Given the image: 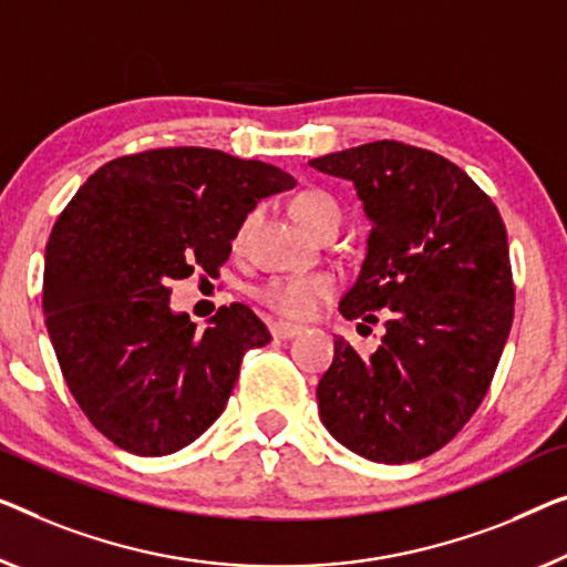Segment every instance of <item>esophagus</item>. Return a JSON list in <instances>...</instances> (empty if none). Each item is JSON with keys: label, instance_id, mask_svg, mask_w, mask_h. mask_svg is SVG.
Instances as JSON below:
<instances>
[{"label": "esophagus", "instance_id": "obj_1", "mask_svg": "<svg viewBox=\"0 0 567 567\" xmlns=\"http://www.w3.org/2000/svg\"><path fill=\"white\" fill-rule=\"evenodd\" d=\"M269 333H272V338H277V341H287V338H295L298 333H302V328L295 323H285V320H277V323L269 326Z\"/></svg>", "mask_w": 567, "mask_h": 567}]
</instances>
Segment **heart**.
<instances>
[{
	"label": "heart",
	"instance_id": "1",
	"mask_svg": "<svg viewBox=\"0 0 567 567\" xmlns=\"http://www.w3.org/2000/svg\"><path fill=\"white\" fill-rule=\"evenodd\" d=\"M292 216L316 234L326 224H341V208L323 190H302L290 203ZM336 282L328 275H285L272 277L257 290L261 306L280 312L285 318L306 320L316 316L318 308L331 298Z\"/></svg>",
	"mask_w": 567,
	"mask_h": 567
}]
</instances>
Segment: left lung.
Returning a JSON list of instances; mask_svg holds the SVG:
<instances>
[{"label": "left lung", "mask_w": 567, "mask_h": 567, "mask_svg": "<svg viewBox=\"0 0 567 567\" xmlns=\"http://www.w3.org/2000/svg\"><path fill=\"white\" fill-rule=\"evenodd\" d=\"M310 167L351 181L371 224L338 310L364 323L386 316L369 359L333 341L316 392L320 420L361 458L420 461L466 425L502 359L514 318L504 221L458 165L394 140L331 152Z\"/></svg>", "instance_id": "1"}]
</instances>
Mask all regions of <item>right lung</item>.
Instances as JSON below:
<instances>
[{
    "mask_svg": "<svg viewBox=\"0 0 567 567\" xmlns=\"http://www.w3.org/2000/svg\"><path fill=\"white\" fill-rule=\"evenodd\" d=\"M292 175L221 150L116 157L81 185L45 247L42 312L68 390L134 455L190 445L221 415L244 353L272 341L241 302L206 331L171 308V282L218 275L257 203Z\"/></svg>",
    "mask_w": 567,
    "mask_h": 567,
    "instance_id": "right-lung-1",
    "label": "right lung"
}]
</instances>
